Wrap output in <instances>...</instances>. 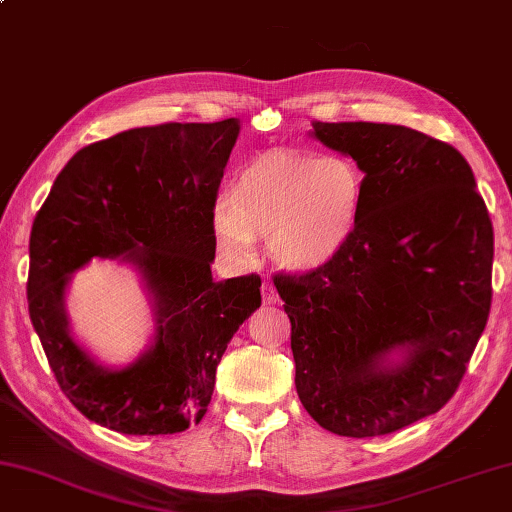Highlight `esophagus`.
Masks as SVG:
<instances>
[{
	"label": "esophagus",
	"mask_w": 512,
	"mask_h": 512,
	"mask_svg": "<svg viewBox=\"0 0 512 512\" xmlns=\"http://www.w3.org/2000/svg\"><path fill=\"white\" fill-rule=\"evenodd\" d=\"M260 292H263V303L265 305H276L278 303V292L274 283H263V287H260Z\"/></svg>",
	"instance_id": "1"
}]
</instances>
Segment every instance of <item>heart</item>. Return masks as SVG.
<instances>
[{
  "mask_svg": "<svg viewBox=\"0 0 512 512\" xmlns=\"http://www.w3.org/2000/svg\"><path fill=\"white\" fill-rule=\"evenodd\" d=\"M365 198V176L341 153L267 151L240 169L227 198L211 211V236L231 265L254 258V238L287 272L330 265L354 236Z\"/></svg>",
  "mask_w": 512,
  "mask_h": 512,
  "instance_id": "b5f03b06",
  "label": "heart"
}]
</instances>
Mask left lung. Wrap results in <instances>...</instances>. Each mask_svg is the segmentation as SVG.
<instances>
[{
	"instance_id": "8db88e82",
	"label": "left lung",
	"mask_w": 512,
	"mask_h": 512,
	"mask_svg": "<svg viewBox=\"0 0 512 512\" xmlns=\"http://www.w3.org/2000/svg\"><path fill=\"white\" fill-rule=\"evenodd\" d=\"M365 173L359 225L330 265L276 276L296 392L318 426L381 437L455 394L493 298V223L450 144L401 124L312 122Z\"/></svg>"
}]
</instances>
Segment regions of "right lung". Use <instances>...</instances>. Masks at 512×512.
I'll return each instance as SVG.
<instances>
[{
	"instance_id": "obj_1",
	"label": "right lung",
	"mask_w": 512,
	"mask_h": 512,
	"mask_svg": "<svg viewBox=\"0 0 512 512\" xmlns=\"http://www.w3.org/2000/svg\"><path fill=\"white\" fill-rule=\"evenodd\" d=\"M238 133V118L122 131L77 151L37 211L28 314L62 392L104 428L173 435L198 423L227 343L260 307L258 276H211V211ZM93 257H120L150 296L152 343L122 369L70 330L65 292Z\"/></svg>"
}]
</instances>
